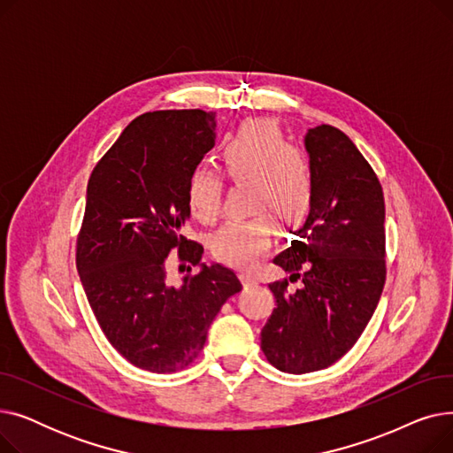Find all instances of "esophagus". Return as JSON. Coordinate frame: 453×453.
<instances>
[{
	"label": "esophagus",
	"mask_w": 453,
	"mask_h": 453,
	"mask_svg": "<svg viewBox=\"0 0 453 453\" xmlns=\"http://www.w3.org/2000/svg\"><path fill=\"white\" fill-rule=\"evenodd\" d=\"M241 279H242V284H244L246 288L258 284V277L255 273H251V272H241Z\"/></svg>",
	"instance_id": "obj_1"
}]
</instances>
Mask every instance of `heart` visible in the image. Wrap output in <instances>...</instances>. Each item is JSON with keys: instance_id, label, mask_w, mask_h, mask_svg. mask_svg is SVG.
Returning <instances> with one entry per match:
<instances>
[{"instance_id": "b5f03b06", "label": "heart", "mask_w": 453, "mask_h": 453, "mask_svg": "<svg viewBox=\"0 0 453 453\" xmlns=\"http://www.w3.org/2000/svg\"><path fill=\"white\" fill-rule=\"evenodd\" d=\"M224 174L233 183H251L248 220H229L211 236L212 255L233 266H251L272 244V222L301 224L316 200L312 163L290 145L268 119H250L233 134L220 154ZM224 180L209 169L188 174L185 202L196 220L211 222L222 207Z\"/></svg>"}]
</instances>
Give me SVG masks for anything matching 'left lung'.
<instances>
[{"mask_svg": "<svg viewBox=\"0 0 453 453\" xmlns=\"http://www.w3.org/2000/svg\"><path fill=\"white\" fill-rule=\"evenodd\" d=\"M304 142L316 200L299 241L273 258L290 277L268 284L277 308L260 332L266 360L292 374L326 369L352 349L388 273L386 202L372 166L336 127L308 130Z\"/></svg>", "mask_w": 453, "mask_h": 453, "instance_id": "1", "label": "left lung"}]
</instances>
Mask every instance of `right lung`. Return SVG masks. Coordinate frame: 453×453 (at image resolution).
I'll return each mask as SVG.
<instances>
[{
  "instance_id": "1",
  "label": "right lung",
  "mask_w": 453,
  "mask_h": 453,
  "mask_svg": "<svg viewBox=\"0 0 453 453\" xmlns=\"http://www.w3.org/2000/svg\"><path fill=\"white\" fill-rule=\"evenodd\" d=\"M217 113L161 110L135 117L93 166L77 236V270L111 347L132 365L176 372L193 364L222 304L242 290L233 270L212 265L166 282V257L198 266L203 248L180 233L185 187L214 147Z\"/></svg>"
}]
</instances>
